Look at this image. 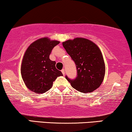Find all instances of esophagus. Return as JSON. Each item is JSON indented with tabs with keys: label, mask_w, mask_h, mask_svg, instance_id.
I'll list each match as a JSON object with an SVG mask.
<instances>
[{
	"label": "esophagus",
	"mask_w": 132,
	"mask_h": 132,
	"mask_svg": "<svg viewBox=\"0 0 132 132\" xmlns=\"http://www.w3.org/2000/svg\"><path fill=\"white\" fill-rule=\"evenodd\" d=\"M61 71H62L63 75H64L65 73V70L64 69H62V70H61Z\"/></svg>",
	"instance_id": "34e87169"
}]
</instances>
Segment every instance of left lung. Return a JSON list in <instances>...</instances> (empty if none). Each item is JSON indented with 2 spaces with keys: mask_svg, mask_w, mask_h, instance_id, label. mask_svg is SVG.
Wrapping results in <instances>:
<instances>
[{
  "mask_svg": "<svg viewBox=\"0 0 132 132\" xmlns=\"http://www.w3.org/2000/svg\"><path fill=\"white\" fill-rule=\"evenodd\" d=\"M63 47L76 64V77L65 78L73 88L81 93H91L103 80L105 65L102 52L95 44L87 39L76 38L62 43Z\"/></svg>",
  "mask_w": 132,
  "mask_h": 132,
  "instance_id": "obj_1",
  "label": "left lung"
}]
</instances>
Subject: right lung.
Instances as JSON below:
<instances>
[{
  "mask_svg": "<svg viewBox=\"0 0 132 132\" xmlns=\"http://www.w3.org/2000/svg\"><path fill=\"white\" fill-rule=\"evenodd\" d=\"M57 41L43 38L34 41L25 52L21 67L23 80L28 89L38 94L44 93L52 88L53 82L62 73L56 68L55 61L49 56Z\"/></svg>",
  "mask_w": 132,
  "mask_h": 132,
  "instance_id": "add662e5",
  "label": "right lung"
}]
</instances>
